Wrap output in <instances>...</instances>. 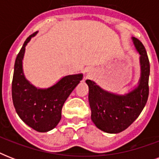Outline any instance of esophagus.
Returning a JSON list of instances; mask_svg holds the SVG:
<instances>
[{"label":"esophagus","instance_id":"1","mask_svg":"<svg viewBox=\"0 0 159 159\" xmlns=\"http://www.w3.org/2000/svg\"><path fill=\"white\" fill-rule=\"evenodd\" d=\"M87 77H90V75H92V70H89V71H87Z\"/></svg>","mask_w":159,"mask_h":159}]
</instances>
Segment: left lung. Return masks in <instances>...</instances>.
Here are the masks:
<instances>
[{
    "label": "left lung",
    "instance_id": "1",
    "mask_svg": "<svg viewBox=\"0 0 159 159\" xmlns=\"http://www.w3.org/2000/svg\"><path fill=\"white\" fill-rule=\"evenodd\" d=\"M132 39L140 54L141 75L138 87L127 94L117 95L106 92L92 80L86 81L89 87L92 120L97 128L106 133L117 134L126 129L138 118L148 101L150 64L143 43L138 39Z\"/></svg>",
    "mask_w": 159,
    "mask_h": 159
}]
</instances>
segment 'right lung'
Returning <instances> with one entry per match:
<instances>
[{"instance_id":"obj_1","label":"right lung","mask_w":159,"mask_h":159,"mask_svg":"<svg viewBox=\"0 0 159 159\" xmlns=\"http://www.w3.org/2000/svg\"><path fill=\"white\" fill-rule=\"evenodd\" d=\"M36 34L26 39L16 57L12 80V100L18 116L27 125L38 132H48L59 123L62 106L83 75L65 76L46 89H39L30 84L24 75L22 60L25 46Z\"/></svg>"}]
</instances>
